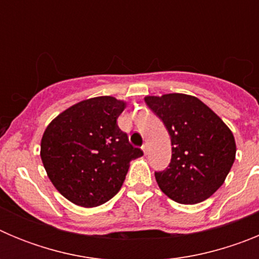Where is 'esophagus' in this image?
<instances>
[{"mask_svg": "<svg viewBox=\"0 0 259 259\" xmlns=\"http://www.w3.org/2000/svg\"><path fill=\"white\" fill-rule=\"evenodd\" d=\"M141 149H143L144 154H148V150H149V146H148V144H144L143 146H141Z\"/></svg>", "mask_w": 259, "mask_h": 259, "instance_id": "esophagus-1", "label": "esophagus"}]
</instances>
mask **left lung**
Wrapping results in <instances>:
<instances>
[{"label": "left lung", "instance_id": "8db88e82", "mask_svg": "<svg viewBox=\"0 0 259 259\" xmlns=\"http://www.w3.org/2000/svg\"><path fill=\"white\" fill-rule=\"evenodd\" d=\"M145 102L166 125L172 145L168 167L155 172L158 187L167 197L184 205L209 198L235 162L236 143L231 130L193 96H146Z\"/></svg>", "mask_w": 259, "mask_h": 259}]
</instances>
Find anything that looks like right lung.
Instances as JSON below:
<instances>
[{
	"mask_svg": "<svg viewBox=\"0 0 259 259\" xmlns=\"http://www.w3.org/2000/svg\"><path fill=\"white\" fill-rule=\"evenodd\" d=\"M125 102L89 98L54 118L41 139V161L57 191L75 205L95 207L122 188L130 162L143 150L128 141L116 119Z\"/></svg>",
	"mask_w": 259,
	"mask_h": 259,
	"instance_id": "add662e5",
	"label": "right lung"
}]
</instances>
